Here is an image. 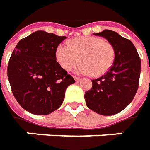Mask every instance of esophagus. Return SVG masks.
I'll list each match as a JSON object with an SVG mask.
<instances>
[{
  "mask_svg": "<svg viewBox=\"0 0 150 150\" xmlns=\"http://www.w3.org/2000/svg\"><path fill=\"white\" fill-rule=\"evenodd\" d=\"M74 79H75V81H76V82H79V81L81 80V78H78V77H74Z\"/></svg>",
  "mask_w": 150,
  "mask_h": 150,
  "instance_id": "esophagus-1",
  "label": "esophagus"
}]
</instances>
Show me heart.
Wrapping results in <instances>:
<instances>
[{"mask_svg": "<svg viewBox=\"0 0 150 150\" xmlns=\"http://www.w3.org/2000/svg\"><path fill=\"white\" fill-rule=\"evenodd\" d=\"M55 55L59 65L67 72L71 71L80 60L78 72L99 77L112 66L114 49L110 42L101 38L83 37L72 39L69 45L59 44Z\"/></svg>", "mask_w": 150, "mask_h": 150, "instance_id": "1", "label": "heart"}]
</instances>
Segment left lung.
Returning <instances> with one entry per match:
<instances>
[{"label":"left lung","mask_w":150,"mask_h":150,"mask_svg":"<svg viewBox=\"0 0 150 150\" xmlns=\"http://www.w3.org/2000/svg\"><path fill=\"white\" fill-rule=\"evenodd\" d=\"M94 35L112 44L115 57L103 77L92 80L93 87L84 98L91 110L110 116L124 110L134 99L139 88L141 61L133 42L117 32L104 30Z\"/></svg>","instance_id":"obj_1"}]
</instances>
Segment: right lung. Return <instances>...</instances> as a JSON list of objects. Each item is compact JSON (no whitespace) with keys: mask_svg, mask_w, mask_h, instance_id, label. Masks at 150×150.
<instances>
[{"mask_svg":"<svg viewBox=\"0 0 150 150\" xmlns=\"http://www.w3.org/2000/svg\"><path fill=\"white\" fill-rule=\"evenodd\" d=\"M66 37L38 31L21 39L9 60L7 76L12 93L25 110L47 115L62 105L74 78L56 59V49Z\"/></svg>","mask_w":150,"mask_h":150,"instance_id":"1","label":"right lung"}]
</instances>
